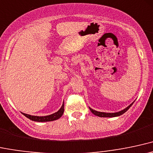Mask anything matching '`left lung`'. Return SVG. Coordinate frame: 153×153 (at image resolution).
<instances>
[{
  "mask_svg": "<svg viewBox=\"0 0 153 153\" xmlns=\"http://www.w3.org/2000/svg\"><path fill=\"white\" fill-rule=\"evenodd\" d=\"M134 103V102H132L131 104H130L128 106V107H126V108L122 110V111H118V112H116V113H105V112H100V111H95V110L92 109L91 108H90V110L91 111V112L94 115H95V116H99V117H116V116H121V115H122L124 114L125 112H126V111H128V109H129V108L131 107L132 105V104Z\"/></svg>",
  "mask_w": 153,
  "mask_h": 153,
  "instance_id": "1",
  "label": "left lung"
}]
</instances>
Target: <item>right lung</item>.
<instances>
[{
    "mask_svg": "<svg viewBox=\"0 0 153 153\" xmlns=\"http://www.w3.org/2000/svg\"><path fill=\"white\" fill-rule=\"evenodd\" d=\"M63 111H64V102H63L62 106L60 108L57 112L54 113V114L49 115V116H31V115L23 114L24 116H25L26 117L28 118L29 119L32 120L34 121H37V122H46V121H55V120H57L58 118H60L62 116L63 114Z\"/></svg>",
    "mask_w": 153,
    "mask_h": 153,
    "instance_id": "obj_1",
    "label": "right lung"
}]
</instances>
